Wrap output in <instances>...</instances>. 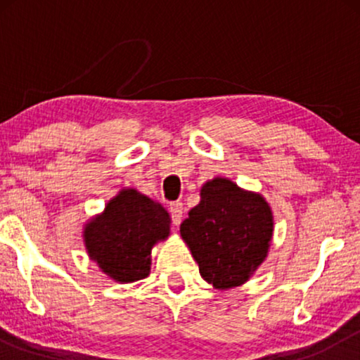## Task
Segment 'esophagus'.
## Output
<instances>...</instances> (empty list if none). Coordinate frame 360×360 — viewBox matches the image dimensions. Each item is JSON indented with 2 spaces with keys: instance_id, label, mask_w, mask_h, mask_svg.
<instances>
[{
  "instance_id": "obj_1",
  "label": "esophagus",
  "mask_w": 360,
  "mask_h": 360,
  "mask_svg": "<svg viewBox=\"0 0 360 360\" xmlns=\"http://www.w3.org/2000/svg\"><path fill=\"white\" fill-rule=\"evenodd\" d=\"M170 216H172V221H174L175 226H179L181 223V218H184V205L179 203V201H175V203L170 205Z\"/></svg>"
}]
</instances>
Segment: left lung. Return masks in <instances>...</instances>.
Returning a JSON list of instances; mask_svg holds the SVG:
<instances>
[{
  "label": "left lung",
  "mask_w": 360,
  "mask_h": 360,
  "mask_svg": "<svg viewBox=\"0 0 360 360\" xmlns=\"http://www.w3.org/2000/svg\"><path fill=\"white\" fill-rule=\"evenodd\" d=\"M205 282L218 290L244 285L269 255L274 213L260 193L214 176L200 190V203L180 226Z\"/></svg>",
  "instance_id": "1"
}]
</instances>
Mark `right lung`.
<instances>
[{
	"mask_svg": "<svg viewBox=\"0 0 360 360\" xmlns=\"http://www.w3.org/2000/svg\"><path fill=\"white\" fill-rule=\"evenodd\" d=\"M170 214L159 201L136 188H122L103 213L83 228L86 254L117 283H132L150 274L152 248L170 236Z\"/></svg>",
	"mask_w": 360,
	"mask_h": 360,
	"instance_id": "add662e5",
	"label": "right lung"
}]
</instances>
